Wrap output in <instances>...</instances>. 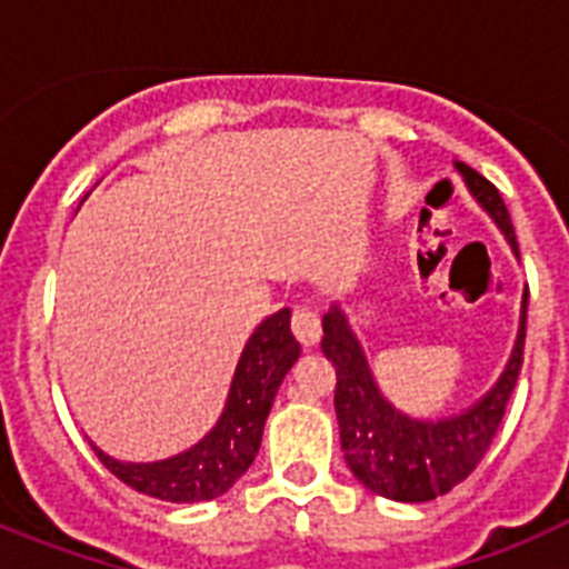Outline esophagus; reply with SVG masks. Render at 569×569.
Instances as JSON below:
<instances>
[{"mask_svg":"<svg viewBox=\"0 0 569 569\" xmlns=\"http://www.w3.org/2000/svg\"><path fill=\"white\" fill-rule=\"evenodd\" d=\"M290 328H293L296 339H299L305 347L319 345V339H321V321H319V313H316L313 308H305V305H299V308L293 310Z\"/></svg>","mask_w":569,"mask_h":569,"instance_id":"obj_1","label":"esophagus"}]
</instances>
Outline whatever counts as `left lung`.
<instances>
[{
  "label": "left lung",
  "mask_w": 569,
  "mask_h": 569,
  "mask_svg": "<svg viewBox=\"0 0 569 569\" xmlns=\"http://www.w3.org/2000/svg\"><path fill=\"white\" fill-rule=\"evenodd\" d=\"M456 170L465 179L472 199L496 222L519 259L516 230H512L510 213L499 190L465 162H456ZM321 328H325L321 350L336 367L333 405L341 450L356 479L376 496L410 501V505L445 496L456 485H461L485 459L487 447L505 419L512 387L519 381L521 361H525L527 290L521 296L519 336L496 385L467 410L441 416V419H416L410 413H401L399 407L381 393L379 381L367 365L359 336L353 333L339 305L325 313Z\"/></svg>",
  "instance_id": "8db88e82"
}]
</instances>
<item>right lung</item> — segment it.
<instances>
[{"mask_svg": "<svg viewBox=\"0 0 569 569\" xmlns=\"http://www.w3.org/2000/svg\"><path fill=\"white\" fill-rule=\"evenodd\" d=\"M299 353V341L290 333V310L281 308L261 321L241 350L222 416L204 439L170 459L142 465L113 459L93 445L99 461L150 499L193 505L222 496L253 465L279 385Z\"/></svg>", "mask_w": 569, "mask_h": 569, "instance_id": "1", "label": "right lung"}]
</instances>
